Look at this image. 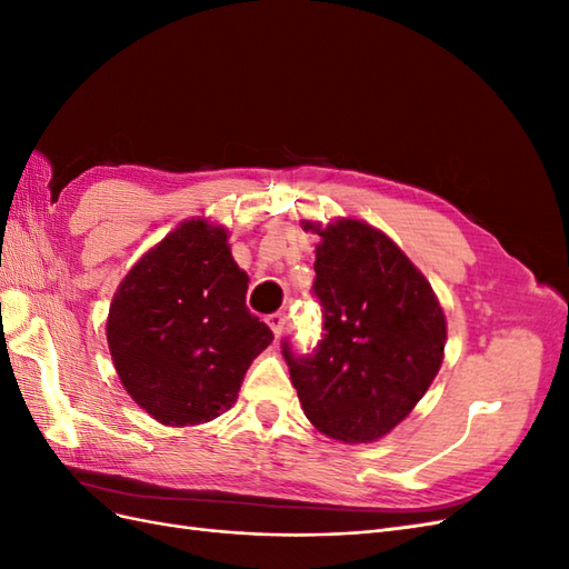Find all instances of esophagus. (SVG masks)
<instances>
[{
    "label": "esophagus",
    "instance_id": "1",
    "mask_svg": "<svg viewBox=\"0 0 569 569\" xmlns=\"http://www.w3.org/2000/svg\"><path fill=\"white\" fill-rule=\"evenodd\" d=\"M266 322L270 325V330H272V335H274V337H280V335H282V330H284V322H287V316H284L282 311H278V313H270V316L266 318Z\"/></svg>",
    "mask_w": 569,
    "mask_h": 569
}]
</instances>
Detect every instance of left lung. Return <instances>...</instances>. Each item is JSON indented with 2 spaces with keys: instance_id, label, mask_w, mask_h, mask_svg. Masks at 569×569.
Wrapping results in <instances>:
<instances>
[{
  "instance_id": "left-lung-1",
  "label": "left lung",
  "mask_w": 569,
  "mask_h": 569,
  "mask_svg": "<svg viewBox=\"0 0 569 569\" xmlns=\"http://www.w3.org/2000/svg\"><path fill=\"white\" fill-rule=\"evenodd\" d=\"M320 234L313 295L322 339L311 356L282 353L306 418L343 443L389 435L437 377L446 347L443 308L425 274L363 220L339 218Z\"/></svg>"
}]
</instances>
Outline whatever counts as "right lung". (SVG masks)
<instances>
[{
	"mask_svg": "<svg viewBox=\"0 0 569 569\" xmlns=\"http://www.w3.org/2000/svg\"><path fill=\"white\" fill-rule=\"evenodd\" d=\"M247 289L228 230L203 218L180 222L118 284L109 351L126 391L153 420L201 425L232 408L251 360L272 341L244 303Z\"/></svg>",
	"mask_w": 569,
	"mask_h": 569,
	"instance_id": "right-lung-1",
	"label": "right lung"
}]
</instances>
